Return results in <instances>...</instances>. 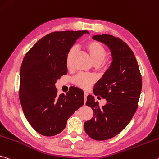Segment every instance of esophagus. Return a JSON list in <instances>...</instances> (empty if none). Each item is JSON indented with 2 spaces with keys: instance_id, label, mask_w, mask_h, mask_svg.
I'll return each instance as SVG.
<instances>
[{
  "instance_id": "esophagus-1",
  "label": "esophagus",
  "mask_w": 159,
  "mask_h": 159,
  "mask_svg": "<svg viewBox=\"0 0 159 159\" xmlns=\"http://www.w3.org/2000/svg\"><path fill=\"white\" fill-rule=\"evenodd\" d=\"M87 96H88V93L85 92V93H84V102H85V103L86 102V100H87Z\"/></svg>"
}]
</instances>
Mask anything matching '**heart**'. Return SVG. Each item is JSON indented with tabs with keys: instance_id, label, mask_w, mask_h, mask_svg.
<instances>
[{
	"instance_id": "obj_1",
	"label": "heart",
	"mask_w": 159,
	"mask_h": 159,
	"mask_svg": "<svg viewBox=\"0 0 159 159\" xmlns=\"http://www.w3.org/2000/svg\"><path fill=\"white\" fill-rule=\"evenodd\" d=\"M86 49L89 52L90 57L93 62L95 64H101L106 57V50L99 42H91L86 45ZM75 52V47H70L67 52L66 57V66L70 67L71 65L73 57ZM96 80V76L93 74H85V73H79L75 75L73 79V82L77 86L83 89H88Z\"/></svg>"
}]
</instances>
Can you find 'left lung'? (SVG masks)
Segmentation results:
<instances>
[{
  "instance_id": "8db88e82",
  "label": "left lung",
  "mask_w": 159,
  "mask_h": 159,
  "mask_svg": "<svg viewBox=\"0 0 159 159\" xmlns=\"http://www.w3.org/2000/svg\"><path fill=\"white\" fill-rule=\"evenodd\" d=\"M93 39L109 48L112 60L93 89L95 95L106 99V104L100 107L91 95L86 101L94 112L84 123V129L90 138L102 141L114 137L129 124L138 107L142 82L134 53L125 42L106 34Z\"/></svg>"
}]
</instances>
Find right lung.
Segmentation results:
<instances>
[{
	"label": "right lung",
	"instance_id": "1",
	"mask_svg": "<svg viewBox=\"0 0 159 159\" xmlns=\"http://www.w3.org/2000/svg\"><path fill=\"white\" fill-rule=\"evenodd\" d=\"M82 31L54 32L40 39L25 54L20 74L19 98L22 111L33 129L47 137L57 135L69 118L84 104V93L74 87L57 94V80L67 74V52Z\"/></svg>",
	"mask_w": 159,
	"mask_h": 159
}]
</instances>
